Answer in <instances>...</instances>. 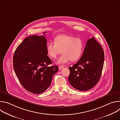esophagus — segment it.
Returning <instances> with one entry per match:
<instances>
[{
  "mask_svg": "<svg viewBox=\"0 0 120 120\" xmlns=\"http://www.w3.org/2000/svg\"><path fill=\"white\" fill-rule=\"evenodd\" d=\"M64 67V66H62V65H59V67H58L59 70H61V69H63V68Z\"/></svg>",
  "mask_w": 120,
  "mask_h": 120,
  "instance_id": "obj_1",
  "label": "esophagus"
}]
</instances>
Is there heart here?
Listing matches in <instances>:
<instances>
[{
    "label": "heart",
    "mask_w": 120,
    "mask_h": 120,
    "mask_svg": "<svg viewBox=\"0 0 120 120\" xmlns=\"http://www.w3.org/2000/svg\"><path fill=\"white\" fill-rule=\"evenodd\" d=\"M84 49V43L81 38L67 35H58L55 38L54 43L49 42L46 45L47 54L52 58H56L61 51L62 55L56 62L58 64L79 60Z\"/></svg>",
    "instance_id": "1"
}]
</instances>
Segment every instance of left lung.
Segmentation results:
<instances>
[{"label":"left lung","mask_w":120,"mask_h":120,"mask_svg":"<svg viewBox=\"0 0 120 120\" xmlns=\"http://www.w3.org/2000/svg\"><path fill=\"white\" fill-rule=\"evenodd\" d=\"M105 60L104 51L94 37L86 42L82 55L69 67L68 80L75 89L87 91L94 87L101 77Z\"/></svg>","instance_id":"obj_1"}]
</instances>
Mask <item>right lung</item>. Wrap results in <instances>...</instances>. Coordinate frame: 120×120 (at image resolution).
I'll use <instances>...</instances> for the list:
<instances>
[{"label": "right lung", "instance_id": "add662e5", "mask_svg": "<svg viewBox=\"0 0 120 120\" xmlns=\"http://www.w3.org/2000/svg\"><path fill=\"white\" fill-rule=\"evenodd\" d=\"M46 43L44 36H29L16 48L13 56L16 76L23 87L33 94L45 91L58 71L57 65L49 66L52 61L47 56Z\"/></svg>", "mask_w": 120, "mask_h": 120}]
</instances>
